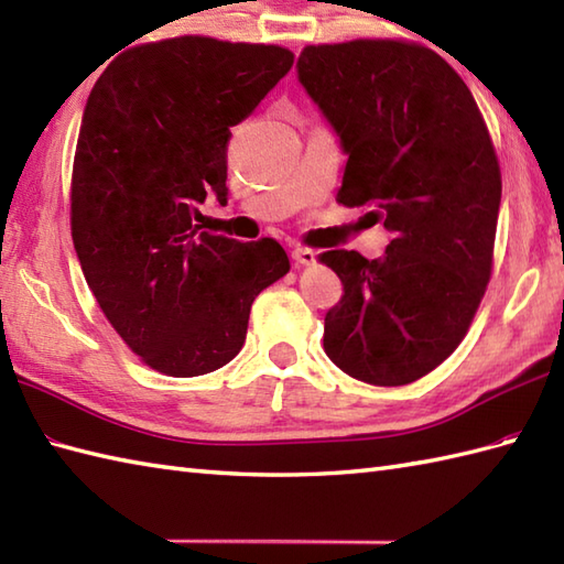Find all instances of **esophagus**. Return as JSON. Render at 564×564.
Instances as JSON below:
<instances>
[{
  "instance_id": "34e87169",
  "label": "esophagus",
  "mask_w": 564,
  "mask_h": 564,
  "mask_svg": "<svg viewBox=\"0 0 564 564\" xmlns=\"http://www.w3.org/2000/svg\"><path fill=\"white\" fill-rule=\"evenodd\" d=\"M315 251L307 249V247H297L293 249V261L297 263V267H310V263H315Z\"/></svg>"
}]
</instances>
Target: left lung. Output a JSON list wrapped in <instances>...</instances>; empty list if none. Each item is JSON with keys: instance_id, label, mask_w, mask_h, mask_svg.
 <instances>
[{"instance_id": "1", "label": "left lung", "mask_w": 564, "mask_h": 564, "mask_svg": "<svg viewBox=\"0 0 564 564\" xmlns=\"http://www.w3.org/2000/svg\"><path fill=\"white\" fill-rule=\"evenodd\" d=\"M295 67L349 158L337 200L370 206L392 235L373 261L319 254L344 283L325 351L356 380L406 386L455 351L485 295L501 203L495 145L458 72L424 45H307Z\"/></svg>"}]
</instances>
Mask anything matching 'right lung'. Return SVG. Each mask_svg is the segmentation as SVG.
<instances>
[{"label":"right lung","instance_id":"1","mask_svg":"<svg viewBox=\"0 0 564 564\" xmlns=\"http://www.w3.org/2000/svg\"><path fill=\"white\" fill-rule=\"evenodd\" d=\"M279 45L182 35L130 47L84 106L72 166V239L111 327L150 368L194 378L230 364L254 297L291 271L271 237L200 232L227 203V140L289 75Z\"/></svg>","mask_w":564,"mask_h":564}]
</instances>
